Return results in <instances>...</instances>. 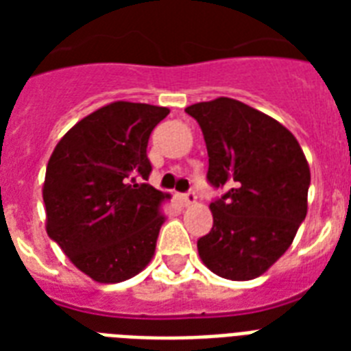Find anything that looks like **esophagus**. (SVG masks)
<instances>
[{
	"label": "esophagus",
	"instance_id": "obj_1",
	"mask_svg": "<svg viewBox=\"0 0 351 351\" xmlns=\"http://www.w3.org/2000/svg\"><path fill=\"white\" fill-rule=\"evenodd\" d=\"M182 202L186 204V206H195L197 204V193L189 191L186 195H182Z\"/></svg>",
	"mask_w": 351,
	"mask_h": 351
}]
</instances>
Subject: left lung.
<instances>
[{
    "instance_id": "1",
    "label": "left lung",
    "mask_w": 351,
    "mask_h": 351,
    "mask_svg": "<svg viewBox=\"0 0 351 351\" xmlns=\"http://www.w3.org/2000/svg\"><path fill=\"white\" fill-rule=\"evenodd\" d=\"M208 147V180L226 193L209 204L213 228L198 255L219 277L251 280L286 253L308 213L310 165L291 132L233 98L186 109Z\"/></svg>"
}]
</instances>
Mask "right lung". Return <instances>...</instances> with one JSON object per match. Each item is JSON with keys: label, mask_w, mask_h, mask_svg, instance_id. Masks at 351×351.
<instances>
[{"label": "right lung", "mask_w": 351, "mask_h": 351, "mask_svg": "<svg viewBox=\"0 0 351 351\" xmlns=\"http://www.w3.org/2000/svg\"><path fill=\"white\" fill-rule=\"evenodd\" d=\"M167 107L112 101L80 120L47 164V234L80 271L101 284L134 277L154 255L171 198L149 186L151 131Z\"/></svg>", "instance_id": "add662e5"}]
</instances>
